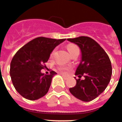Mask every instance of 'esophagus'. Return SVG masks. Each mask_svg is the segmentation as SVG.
I'll use <instances>...</instances> for the list:
<instances>
[{
    "instance_id": "1",
    "label": "esophagus",
    "mask_w": 122,
    "mask_h": 122,
    "mask_svg": "<svg viewBox=\"0 0 122 122\" xmlns=\"http://www.w3.org/2000/svg\"><path fill=\"white\" fill-rule=\"evenodd\" d=\"M60 74H61V75H62V76L64 77V78H65V79H66V78H67V76H66L65 74H63V73H60Z\"/></svg>"
}]
</instances>
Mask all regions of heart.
<instances>
[{"label":"heart","mask_w":122,"mask_h":122,"mask_svg":"<svg viewBox=\"0 0 122 122\" xmlns=\"http://www.w3.org/2000/svg\"><path fill=\"white\" fill-rule=\"evenodd\" d=\"M67 50H68V51H69V52L71 54L73 51H74L75 50H76V49H78V47H77L76 46L74 45V44H69V45L67 46ZM53 53V52L52 53V54ZM59 70H60V71H66V70H68V68L67 67H65V66H59L58 67Z\"/></svg>","instance_id":"obj_1"}]
</instances>
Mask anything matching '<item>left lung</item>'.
<instances>
[{
  "mask_svg": "<svg viewBox=\"0 0 122 122\" xmlns=\"http://www.w3.org/2000/svg\"><path fill=\"white\" fill-rule=\"evenodd\" d=\"M81 51V60L75 75L84 80H76V84L69 91L77 99L89 102L97 98L107 87L112 75V65L108 56L100 45L92 38L80 36L68 38Z\"/></svg>",
  "mask_w": 122,
  "mask_h": 122,
  "instance_id": "1",
  "label": "left lung"
}]
</instances>
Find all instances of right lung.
Masks as SVG:
<instances>
[{
    "label": "right lung",
    "instance_id": "obj_1",
    "mask_svg": "<svg viewBox=\"0 0 122 122\" xmlns=\"http://www.w3.org/2000/svg\"><path fill=\"white\" fill-rule=\"evenodd\" d=\"M65 40L36 38L15 54L10 63V74L15 89L22 97L34 101L48 93L52 78L57 73L52 71L46 75L41 70L55 48Z\"/></svg>",
    "mask_w": 122,
    "mask_h": 122
}]
</instances>
